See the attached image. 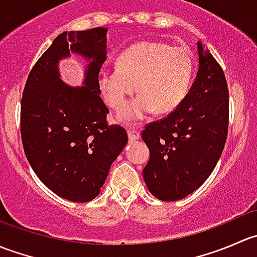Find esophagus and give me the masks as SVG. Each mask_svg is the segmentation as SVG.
I'll return each instance as SVG.
<instances>
[{"label":"esophagus","instance_id":"obj_1","mask_svg":"<svg viewBox=\"0 0 257 257\" xmlns=\"http://www.w3.org/2000/svg\"><path fill=\"white\" fill-rule=\"evenodd\" d=\"M128 137H129V141L132 142L138 141V139L141 138V132H139L137 128H131L128 131Z\"/></svg>","mask_w":257,"mask_h":257}]
</instances>
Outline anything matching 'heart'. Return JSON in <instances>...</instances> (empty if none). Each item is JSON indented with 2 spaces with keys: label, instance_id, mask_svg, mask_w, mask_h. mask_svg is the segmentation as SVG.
<instances>
[{
  "label": "heart",
  "instance_id": "heart-1",
  "mask_svg": "<svg viewBox=\"0 0 257 257\" xmlns=\"http://www.w3.org/2000/svg\"><path fill=\"white\" fill-rule=\"evenodd\" d=\"M191 78L193 59L186 49L144 41L121 52L116 68H103L98 84L113 109H120L137 88L141 94L119 113L124 120H136L154 109L174 110L188 93Z\"/></svg>",
  "mask_w": 257,
  "mask_h": 257
}]
</instances>
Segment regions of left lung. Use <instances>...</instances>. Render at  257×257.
<instances>
[{
	"instance_id": "left-lung-1",
	"label": "left lung",
	"mask_w": 257,
	"mask_h": 257,
	"mask_svg": "<svg viewBox=\"0 0 257 257\" xmlns=\"http://www.w3.org/2000/svg\"><path fill=\"white\" fill-rule=\"evenodd\" d=\"M199 71L183 102L165 118L147 124L150 150L143 178L163 201L185 198L214 170L227 138L229 89L221 66L198 42Z\"/></svg>"
}]
</instances>
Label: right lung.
I'll use <instances>...</instances> for the list:
<instances>
[{
	"label": "right lung",
	"mask_w": 257,
	"mask_h": 257,
	"mask_svg": "<svg viewBox=\"0 0 257 257\" xmlns=\"http://www.w3.org/2000/svg\"><path fill=\"white\" fill-rule=\"evenodd\" d=\"M105 36L104 27L61 33L31 69L21 100V138L28 163L49 190L74 203L99 194L128 142L123 126L108 124L109 110L99 95ZM71 51L92 61L82 87L59 79L56 63Z\"/></svg>",
	"instance_id": "add662e5"
}]
</instances>
